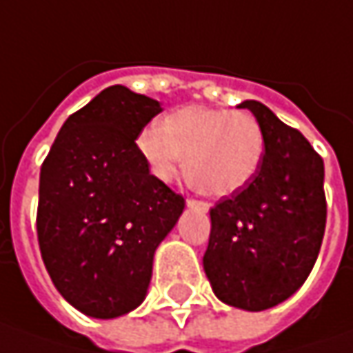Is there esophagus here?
<instances>
[{"label": "esophagus", "mask_w": 353, "mask_h": 353, "mask_svg": "<svg viewBox=\"0 0 353 353\" xmlns=\"http://www.w3.org/2000/svg\"><path fill=\"white\" fill-rule=\"evenodd\" d=\"M186 204L190 206V208H198V210H208V204L206 202H202V200H194V198H188L186 200Z\"/></svg>", "instance_id": "34e87169"}]
</instances>
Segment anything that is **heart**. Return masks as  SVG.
<instances>
[{"label":"heart","mask_w":353,"mask_h":353,"mask_svg":"<svg viewBox=\"0 0 353 353\" xmlns=\"http://www.w3.org/2000/svg\"><path fill=\"white\" fill-rule=\"evenodd\" d=\"M137 153L159 181L169 183L183 167L188 183L206 196H230L255 179L265 157L261 123L248 112L186 105L145 128Z\"/></svg>","instance_id":"1"}]
</instances>
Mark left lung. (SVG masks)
<instances>
[{"label": "left lung", "instance_id": "obj_1", "mask_svg": "<svg viewBox=\"0 0 353 353\" xmlns=\"http://www.w3.org/2000/svg\"><path fill=\"white\" fill-rule=\"evenodd\" d=\"M237 108L263 128V163L245 188L210 210L202 263L222 303L259 312L299 291L316 263L326 228L324 161L261 102Z\"/></svg>", "mask_w": 353, "mask_h": 353}]
</instances>
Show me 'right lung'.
<instances>
[{
    "label": "right lung",
    "instance_id": "right-lung-1",
    "mask_svg": "<svg viewBox=\"0 0 353 353\" xmlns=\"http://www.w3.org/2000/svg\"><path fill=\"white\" fill-rule=\"evenodd\" d=\"M163 112L125 86L64 121L41 167L37 237L57 291L92 319L141 305L184 198L149 172L135 139Z\"/></svg>",
    "mask_w": 353,
    "mask_h": 353
}]
</instances>
